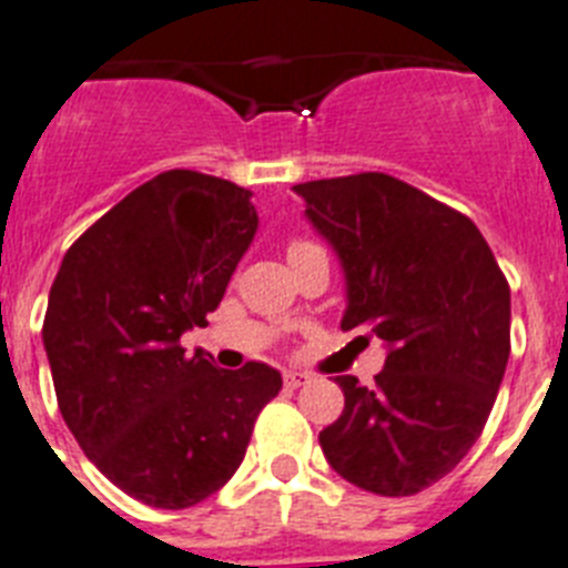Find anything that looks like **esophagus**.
Masks as SVG:
<instances>
[{"label": "esophagus", "instance_id": "34e87169", "mask_svg": "<svg viewBox=\"0 0 568 568\" xmlns=\"http://www.w3.org/2000/svg\"><path fill=\"white\" fill-rule=\"evenodd\" d=\"M307 382H310V376H307V373H302V371L284 373V385H287V387H304Z\"/></svg>", "mask_w": 568, "mask_h": 568}]
</instances>
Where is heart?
<instances>
[{"instance_id": "heart-1", "label": "heart", "mask_w": 568, "mask_h": 568, "mask_svg": "<svg viewBox=\"0 0 568 568\" xmlns=\"http://www.w3.org/2000/svg\"><path fill=\"white\" fill-rule=\"evenodd\" d=\"M293 246H302V244H293Z\"/></svg>"}]
</instances>
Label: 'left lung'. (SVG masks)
Segmentation results:
<instances>
[{
  "instance_id": "obj_1",
  "label": "left lung",
  "mask_w": 568,
  "mask_h": 568,
  "mask_svg": "<svg viewBox=\"0 0 568 568\" xmlns=\"http://www.w3.org/2000/svg\"><path fill=\"white\" fill-rule=\"evenodd\" d=\"M344 273V331L385 342L376 385L338 376L318 434L333 471L382 497L434 486L483 434L511 351V290L474 221L390 174L293 186Z\"/></svg>"
}]
</instances>
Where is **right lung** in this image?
I'll return each mask as SVG.
<instances>
[{
  "mask_svg": "<svg viewBox=\"0 0 568 568\" xmlns=\"http://www.w3.org/2000/svg\"><path fill=\"white\" fill-rule=\"evenodd\" d=\"M258 232L252 192L172 169L65 252L42 324L53 390L85 457L134 500L189 508L237 471L281 390L264 362L221 371L181 336L206 327Z\"/></svg>",
  "mask_w": 568,
  "mask_h": 568,
  "instance_id": "obj_1",
  "label": "right lung"
}]
</instances>
